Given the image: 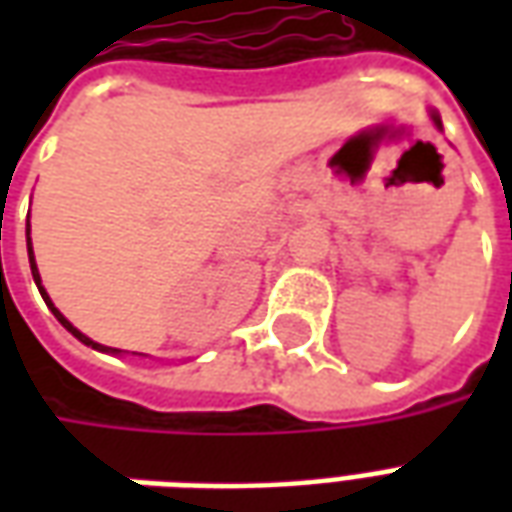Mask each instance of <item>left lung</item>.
<instances>
[{"instance_id":"left-lung-1","label":"left lung","mask_w":512,"mask_h":512,"mask_svg":"<svg viewBox=\"0 0 512 512\" xmlns=\"http://www.w3.org/2000/svg\"><path fill=\"white\" fill-rule=\"evenodd\" d=\"M433 120H436V126H439V128H441V120H439V117H436V115H433Z\"/></svg>"}]
</instances>
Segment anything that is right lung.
<instances>
[{"instance_id": "obj_1", "label": "right lung", "mask_w": 512, "mask_h": 512, "mask_svg": "<svg viewBox=\"0 0 512 512\" xmlns=\"http://www.w3.org/2000/svg\"><path fill=\"white\" fill-rule=\"evenodd\" d=\"M27 252H29V266H32V277H35V285H38L40 296H43V299H46V304H49V307H51V312H54V315H57V321H60L62 326H65V329H68V332H71L73 337H76V340H82L84 345H93V348H98V351H109V348H104V345L93 343V340H90V337H87V334L79 332V329H76V326H71V323L65 321V315H62V312L57 310V307H54V304H51L49 293H46V290H43V285H40L38 266H35V257H32V241H29V224H27ZM112 351H115V348H112Z\"/></svg>"}]
</instances>
